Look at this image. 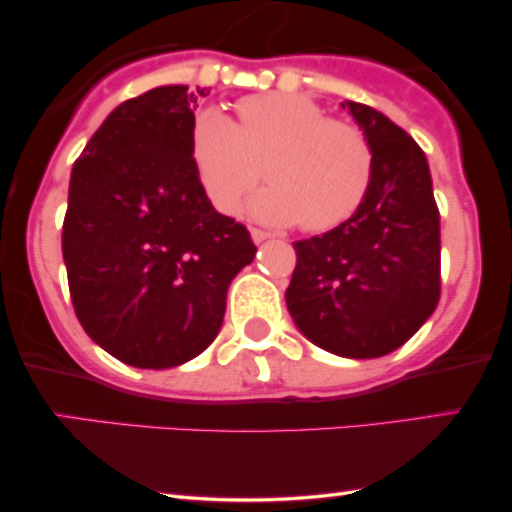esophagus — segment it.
Instances as JSON below:
<instances>
[{"instance_id":"1","label":"esophagus","mask_w":512,"mask_h":512,"mask_svg":"<svg viewBox=\"0 0 512 512\" xmlns=\"http://www.w3.org/2000/svg\"><path fill=\"white\" fill-rule=\"evenodd\" d=\"M250 236H252V240H255L257 245H260V243H264V240L272 238V233H269V231H262V228H252Z\"/></svg>"}]
</instances>
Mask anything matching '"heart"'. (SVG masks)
<instances>
[{
    "mask_svg": "<svg viewBox=\"0 0 512 512\" xmlns=\"http://www.w3.org/2000/svg\"><path fill=\"white\" fill-rule=\"evenodd\" d=\"M190 156L209 202L226 216L238 214L267 166L272 187L252 202V214L279 226L301 223L310 233L349 221L366 202L375 173L373 146L361 129L286 93L243 98L238 122L202 110L192 125Z\"/></svg>",
    "mask_w": 512,
    "mask_h": 512,
    "instance_id": "b5f03b06",
    "label": "heart"
}]
</instances>
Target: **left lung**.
<instances>
[{"mask_svg": "<svg viewBox=\"0 0 512 512\" xmlns=\"http://www.w3.org/2000/svg\"><path fill=\"white\" fill-rule=\"evenodd\" d=\"M344 108L373 146V185L349 221L293 243L286 305L320 349L378 358L414 337L440 301V214L421 146L370 105Z\"/></svg>", "mask_w": 512, "mask_h": 512, "instance_id": "left-lung-1", "label": "left lung"}]
</instances>
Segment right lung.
Listing matches in <instances>:
<instances>
[{"mask_svg":"<svg viewBox=\"0 0 512 512\" xmlns=\"http://www.w3.org/2000/svg\"><path fill=\"white\" fill-rule=\"evenodd\" d=\"M209 88L158 86L105 117L74 161L62 226L69 296L88 337L134 368H173L214 342L250 231L211 207L190 156Z\"/></svg>","mask_w":512,"mask_h":512,"instance_id":"obj_1","label":"right lung"}]
</instances>
